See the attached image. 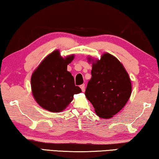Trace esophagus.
I'll return each instance as SVG.
<instances>
[{"label":"esophagus","instance_id":"obj_1","mask_svg":"<svg viewBox=\"0 0 159 159\" xmlns=\"http://www.w3.org/2000/svg\"><path fill=\"white\" fill-rule=\"evenodd\" d=\"M80 89H81V90H82L83 92H84V91H85V85L84 84L80 85Z\"/></svg>","mask_w":159,"mask_h":159}]
</instances>
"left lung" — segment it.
I'll return each mask as SVG.
<instances>
[{"label":"left lung","mask_w":159,"mask_h":159,"mask_svg":"<svg viewBox=\"0 0 159 159\" xmlns=\"http://www.w3.org/2000/svg\"><path fill=\"white\" fill-rule=\"evenodd\" d=\"M87 60L92 63V70L85 95L97 116L109 119L123 108L130 97L131 80L123 65L108 52L100 60L90 56Z\"/></svg>","instance_id":"left-lung-1"}]
</instances>
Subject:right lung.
I'll use <instances>...</instances> for the list:
<instances>
[{"mask_svg": "<svg viewBox=\"0 0 159 159\" xmlns=\"http://www.w3.org/2000/svg\"><path fill=\"white\" fill-rule=\"evenodd\" d=\"M75 55L62 57L54 50L40 62L31 77L33 97L42 108L51 112L63 111L73 101V95L81 92L74 79L67 70Z\"/></svg>", "mask_w": 159, "mask_h": 159, "instance_id": "1", "label": "right lung"}]
</instances>
